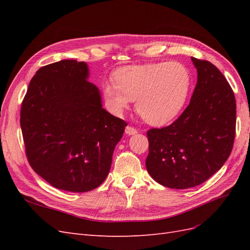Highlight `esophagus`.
<instances>
[{
	"mask_svg": "<svg viewBox=\"0 0 250 250\" xmlns=\"http://www.w3.org/2000/svg\"><path fill=\"white\" fill-rule=\"evenodd\" d=\"M125 132H126V134H128V135H133V134H135V133L138 132V130L135 129L134 127H132V126H129V125H128V126L126 127Z\"/></svg>",
	"mask_w": 250,
	"mask_h": 250,
	"instance_id": "34e87169",
	"label": "esophagus"
}]
</instances>
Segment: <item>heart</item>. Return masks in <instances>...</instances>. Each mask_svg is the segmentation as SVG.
<instances>
[{"label":"heart","instance_id":"heart-1","mask_svg":"<svg viewBox=\"0 0 250 250\" xmlns=\"http://www.w3.org/2000/svg\"><path fill=\"white\" fill-rule=\"evenodd\" d=\"M102 84L109 108L121 115L137 100L135 109L150 125L163 126L175 119L190 96L192 74L179 62L132 64L113 72Z\"/></svg>","mask_w":250,"mask_h":250}]
</instances>
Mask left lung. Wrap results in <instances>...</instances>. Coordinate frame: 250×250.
I'll return each mask as SVG.
<instances>
[{"label":"left lung","mask_w":250,"mask_h":250,"mask_svg":"<svg viewBox=\"0 0 250 250\" xmlns=\"http://www.w3.org/2000/svg\"><path fill=\"white\" fill-rule=\"evenodd\" d=\"M192 62L198 79L190 104L171 125L147 131V171L171 188H193L214 175L230 155L236 134L229 83L208 60Z\"/></svg>","instance_id":"8db88e82"}]
</instances>
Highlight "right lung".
I'll return each instance as SVG.
<instances>
[{
  "mask_svg": "<svg viewBox=\"0 0 250 250\" xmlns=\"http://www.w3.org/2000/svg\"><path fill=\"white\" fill-rule=\"evenodd\" d=\"M85 62L60 60L36 72L21 103L27 160L60 190L83 193L108 175L127 123L102 107Z\"/></svg>",
  "mask_w": 250,
  "mask_h": 250,
  "instance_id": "obj_1",
  "label": "right lung"
}]
</instances>
